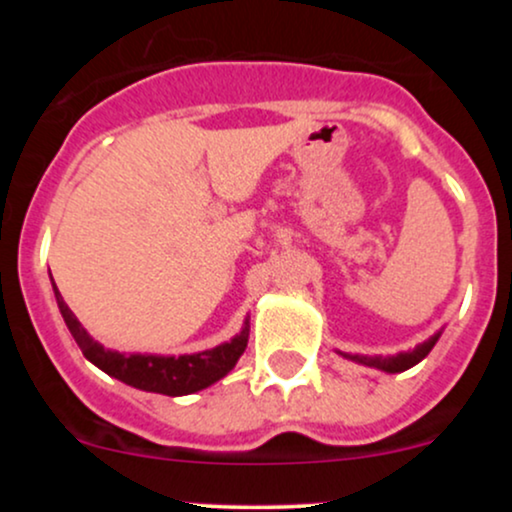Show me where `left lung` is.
Here are the masks:
<instances>
[{
  "label": "left lung",
  "instance_id": "left-lung-1",
  "mask_svg": "<svg viewBox=\"0 0 512 512\" xmlns=\"http://www.w3.org/2000/svg\"><path fill=\"white\" fill-rule=\"evenodd\" d=\"M438 342V337H431L428 342L419 344L414 351H407V354H397V356H387V358H363L361 363H368V366H375L380 370H390V373H399V370H407L411 366H416V363L421 361V358L428 356V351L433 349V344Z\"/></svg>",
  "mask_w": 512,
  "mask_h": 512
}]
</instances>
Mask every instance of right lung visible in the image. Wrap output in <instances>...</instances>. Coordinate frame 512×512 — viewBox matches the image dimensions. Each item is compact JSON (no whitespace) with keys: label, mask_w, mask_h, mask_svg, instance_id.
I'll use <instances>...</instances> for the list:
<instances>
[{"label":"right lung","mask_w":512,"mask_h":512,"mask_svg":"<svg viewBox=\"0 0 512 512\" xmlns=\"http://www.w3.org/2000/svg\"><path fill=\"white\" fill-rule=\"evenodd\" d=\"M57 303L67 322L69 332L74 334L76 344L84 351L88 361L96 363L98 368H103L105 373H113L115 378L125 380V383L142 387L149 392H161V395H190V392L202 390L236 366L240 351L248 346V332H243L240 337L233 339V344L228 346V354L223 356H180V358H161V356H120L117 351H105L101 344L93 342L88 337L84 327L79 325V320L72 315V310L67 308V303L62 301L60 291L55 289Z\"/></svg>","instance_id":"obj_1"}]
</instances>
